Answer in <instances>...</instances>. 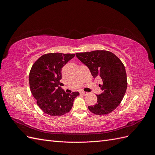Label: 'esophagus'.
<instances>
[{
    "label": "esophagus",
    "instance_id": "34e87169",
    "mask_svg": "<svg viewBox=\"0 0 155 155\" xmlns=\"http://www.w3.org/2000/svg\"><path fill=\"white\" fill-rule=\"evenodd\" d=\"M81 94L82 95H83V96H86V95H87L88 94V92H84V91H82V92H81Z\"/></svg>",
    "mask_w": 155,
    "mask_h": 155
}]
</instances>
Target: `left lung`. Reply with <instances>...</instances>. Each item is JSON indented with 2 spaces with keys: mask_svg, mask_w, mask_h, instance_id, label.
Segmentation results:
<instances>
[{
  "mask_svg": "<svg viewBox=\"0 0 155 155\" xmlns=\"http://www.w3.org/2000/svg\"><path fill=\"white\" fill-rule=\"evenodd\" d=\"M76 57L85 64L94 78H100L102 93L96 95L97 104L88 109L97 115L107 114L113 111L122 101L127 81L124 64L113 53L106 50H94L77 53Z\"/></svg>",
  "mask_w": 155,
  "mask_h": 155,
  "instance_id": "left-lung-1",
  "label": "left lung"
}]
</instances>
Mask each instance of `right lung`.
Wrapping results in <instances>:
<instances>
[{"mask_svg":"<svg viewBox=\"0 0 155 155\" xmlns=\"http://www.w3.org/2000/svg\"><path fill=\"white\" fill-rule=\"evenodd\" d=\"M75 56L72 54L50 53L42 55L33 64L29 75L30 91L37 104L45 113L59 116L71 110L78 92L66 93L61 70Z\"/></svg>","mask_w":155,"mask_h":155,"instance_id":"1","label":"right lung"}]
</instances>
